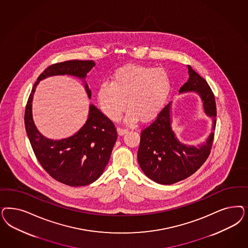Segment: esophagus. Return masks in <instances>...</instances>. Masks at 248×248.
<instances>
[{"label": "esophagus", "instance_id": "esophagus-1", "mask_svg": "<svg viewBox=\"0 0 248 248\" xmlns=\"http://www.w3.org/2000/svg\"><path fill=\"white\" fill-rule=\"evenodd\" d=\"M117 131H118V134H119L120 136H122V135H124V134H126V133L128 132V129H126V128H117Z\"/></svg>", "mask_w": 248, "mask_h": 248}]
</instances>
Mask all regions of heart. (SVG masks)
Returning <instances> with one entry per match:
<instances>
[{
	"label": "heart",
	"mask_w": 248,
	"mask_h": 248,
	"mask_svg": "<svg viewBox=\"0 0 248 248\" xmlns=\"http://www.w3.org/2000/svg\"><path fill=\"white\" fill-rule=\"evenodd\" d=\"M171 91V81L162 68L128 64L112 74L96 90V100L105 115L118 120L126 108V120L149 121L163 108Z\"/></svg>",
	"instance_id": "heart-1"
}]
</instances>
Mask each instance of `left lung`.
<instances>
[{
	"instance_id": "8db88e82",
	"label": "left lung",
	"mask_w": 248,
	"mask_h": 248,
	"mask_svg": "<svg viewBox=\"0 0 248 248\" xmlns=\"http://www.w3.org/2000/svg\"><path fill=\"white\" fill-rule=\"evenodd\" d=\"M189 79L180 93L195 92L201 97L205 115L213 119L216 128V105L207 82L188 65ZM171 102L163 108L157 119L140 135L138 161L145 175L155 183L173 184L193 174L207 160L215 133L197 146L181 142L171 128Z\"/></svg>"
}]
</instances>
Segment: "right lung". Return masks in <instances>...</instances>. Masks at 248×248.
Listing matches in <instances>:
<instances>
[{
	"label": "right lung",
	"instance_id": "add662e5",
	"mask_svg": "<svg viewBox=\"0 0 248 248\" xmlns=\"http://www.w3.org/2000/svg\"><path fill=\"white\" fill-rule=\"evenodd\" d=\"M95 65L91 60H70L48 66L34 83L24 112L26 133L41 166L57 182L73 187L92 184L103 173L118 138L116 128L111 120L91 104L88 120L76 134L58 140L47 139L34 125L32 97L41 80L52 76L69 75L83 80L88 97L91 98V90L85 78Z\"/></svg>",
	"mask_w": 248,
	"mask_h": 248
}]
</instances>
